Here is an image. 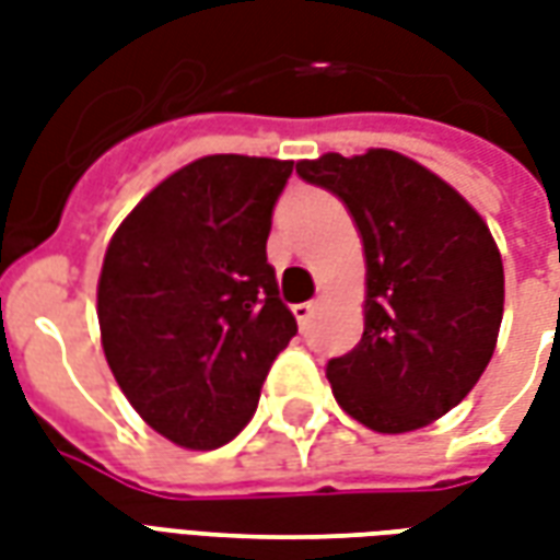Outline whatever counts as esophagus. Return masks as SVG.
Returning <instances> with one entry per match:
<instances>
[{
  "label": "esophagus",
  "instance_id": "obj_1",
  "mask_svg": "<svg viewBox=\"0 0 560 560\" xmlns=\"http://www.w3.org/2000/svg\"><path fill=\"white\" fill-rule=\"evenodd\" d=\"M317 312V300H312V303H300L293 305V315H296V320H300V327H308L312 324V317H315Z\"/></svg>",
  "mask_w": 560,
  "mask_h": 560
}]
</instances>
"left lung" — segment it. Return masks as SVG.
Listing matches in <instances>:
<instances>
[{
  "label": "left lung",
  "instance_id": "8db88e82",
  "mask_svg": "<svg viewBox=\"0 0 560 560\" xmlns=\"http://www.w3.org/2000/svg\"><path fill=\"white\" fill-rule=\"evenodd\" d=\"M296 173L339 197L363 236V339L327 363L332 396L384 434L429 425L468 396L504 317V264L480 212L401 152H327Z\"/></svg>",
  "mask_w": 560,
  "mask_h": 560
}]
</instances>
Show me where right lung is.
<instances>
[{
    "instance_id": "right-lung-1",
    "label": "right lung",
    "mask_w": 560,
    "mask_h": 560,
    "mask_svg": "<svg viewBox=\"0 0 560 560\" xmlns=\"http://www.w3.org/2000/svg\"><path fill=\"white\" fill-rule=\"evenodd\" d=\"M293 161L207 155L171 173L116 228L98 279L102 348L143 420L215 450L255 417L272 360L296 336L267 264Z\"/></svg>"
}]
</instances>
